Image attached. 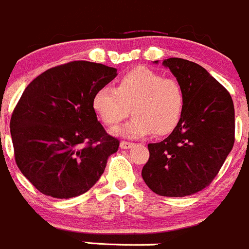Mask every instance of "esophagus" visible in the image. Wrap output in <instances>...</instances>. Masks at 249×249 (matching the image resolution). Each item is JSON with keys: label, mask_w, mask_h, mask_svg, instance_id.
<instances>
[{"label": "esophagus", "mask_w": 249, "mask_h": 249, "mask_svg": "<svg viewBox=\"0 0 249 249\" xmlns=\"http://www.w3.org/2000/svg\"><path fill=\"white\" fill-rule=\"evenodd\" d=\"M133 146H134V144H133V142H124V140H122L121 144H120V147H121V149H130V147H133Z\"/></svg>", "instance_id": "esophagus-1"}]
</instances>
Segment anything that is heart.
<instances>
[{"label":"heart","mask_w":249,"mask_h":249,"mask_svg":"<svg viewBox=\"0 0 249 249\" xmlns=\"http://www.w3.org/2000/svg\"><path fill=\"white\" fill-rule=\"evenodd\" d=\"M185 107L181 83L147 68L128 71L117 88L104 86L93 97V109L107 125L119 124L132 109V120L114 130L127 138L169 134L180 124Z\"/></svg>","instance_id":"b5f03b06"}]
</instances>
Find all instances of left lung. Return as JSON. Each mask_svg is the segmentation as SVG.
Wrapping results in <instances>:
<instances>
[{"label":"left lung","mask_w":249,"mask_h":249,"mask_svg":"<svg viewBox=\"0 0 249 249\" xmlns=\"http://www.w3.org/2000/svg\"><path fill=\"white\" fill-rule=\"evenodd\" d=\"M162 64L184 87L186 107L166 139L147 145L142 177L157 195L184 197L208 186L232 150L235 109L230 93L201 65L181 58Z\"/></svg>","instance_id":"obj_1"}]
</instances>
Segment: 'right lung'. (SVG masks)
<instances>
[{
  "mask_svg": "<svg viewBox=\"0 0 249 249\" xmlns=\"http://www.w3.org/2000/svg\"><path fill=\"white\" fill-rule=\"evenodd\" d=\"M115 68L71 61L44 71L24 90L11 119L18 168L47 196L71 198L87 193L120 146L93 109L99 88Z\"/></svg>",
  "mask_w": 249,
  "mask_h": 249,
  "instance_id": "right-lung-1",
  "label": "right lung"
}]
</instances>
